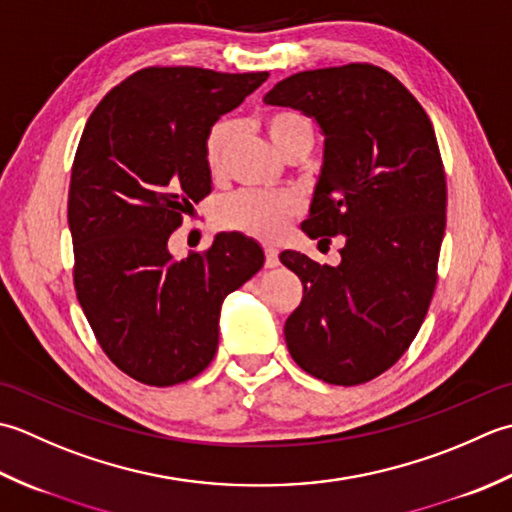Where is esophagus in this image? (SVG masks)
<instances>
[{
    "label": "esophagus",
    "mask_w": 512,
    "mask_h": 512,
    "mask_svg": "<svg viewBox=\"0 0 512 512\" xmlns=\"http://www.w3.org/2000/svg\"><path fill=\"white\" fill-rule=\"evenodd\" d=\"M278 252L274 247H265V267L271 269V267H278Z\"/></svg>",
    "instance_id": "1"
}]
</instances>
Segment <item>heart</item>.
I'll use <instances>...</instances> for the list:
<instances>
[{
	"label": "heart",
	"mask_w": 512,
	"mask_h": 512,
	"mask_svg": "<svg viewBox=\"0 0 512 512\" xmlns=\"http://www.w3.org/2000/svg\"><path fill=\"white\" fill-rule=\"evenodd\" d=\"M238 125L232 119L214 123L205 137V165L214 176L223 174L227 154L236 139ZM265 132L274 148L289 156L296 150H311L316 128L305 112L276 110L265 117ZM302 212V201L291 192H236L218 207L221 225L260 241H276L287 232V225Z\"/></svg>",
	"instance_id": "1"
}]
</instances>
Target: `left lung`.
Wrapping results in <instances>:
<instances>
[{
	"label": "left lung",
	"mask_w": 512,
	"mask_h": 512,
	"mask_svg": "<svg viewBox=\"0 0 512 512\" xmlns=\"http://www.w3.org/2000/svg\"><path fill=\"white\" fill-rule=\"evenodd\" d=\"M314 117L325 161L302 232L344 236L340 265L300 252L280 263L302 283L285 322L291 358L353 387L391 369L429 311L446 227V174L429 114L391 72L347 64L298 72L265 95Z\"/></svg>",
	"instance_id": "obj_1"
}]
</instances>
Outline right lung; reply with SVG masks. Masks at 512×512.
<instances>
[{
    "label": "right lung",
    "mask_w": 512,
    "mask_h": 512,
    "mask_svg": "<svg viewBox=\"0 0 512 512\" xmlns=\"http://www.w3.org/2000/svg\"><path fill=\"white\" fill-rule=\"evenodd\" d=\"M267 77L150 66L114 86L83 128L68 192L72 280L99 347L137 382L172 387L201 373L225 296L265 263L238 232L183 260L168 241L212 192L207 132Z\"/></svg>",
    "instance_id": "obj_1"
}]
</instances>
